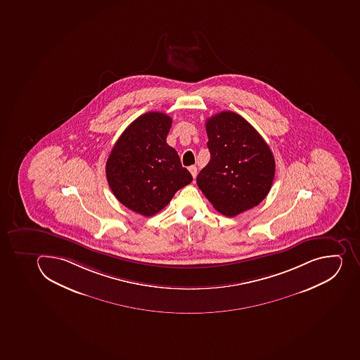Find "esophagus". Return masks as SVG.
I'll return each instance as SVG.
<instances>
[{
    "instance_id": "34e87169",
    "label": "esophagus",
    "mask_w": 360,
    "mask_h": 360,
    "mask_svg": "<svg viewBox=\"0 0 360 360\" xmlns=\"http://www.w3.org/2000/svg\"><path fill=\"white\" fill-rule=\"evenodd\" d=\"M189 172L191 173V175H193V178H196L197 175V167L196 166H189Z\"/></svg>"
}]
</instances>
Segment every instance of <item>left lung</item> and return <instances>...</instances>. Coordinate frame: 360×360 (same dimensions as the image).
<instances>
[{
    "label": "left lung",
    "instance_id": "1",
    "mask_svg": "<svg viewBox=\"0 0 360 360\" xmlns=\"http://www.w3.org/2000/svg\"><path fill=\"white\" fill-rule=\"evenodd\" d=\"M205 127L211 158L197 175V186L217 211L238 216L267 196L276 160L262 135L238 113H217Z\"/></svg>",
    "mask_w": 360,
    "mask_h": 360
}]
</instances>
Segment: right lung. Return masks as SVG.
<instances>
[{"label": "right lung", "instance_id": "1", "mask_svg": "<svg viewBox=\"0 0 360 360\" xmlns=\"http://www.w3.org/2000/svg\"><path fill=\"white\" fill-rule=\"evenodd\" d=\"M171 125L172 118L165 113H144L122 131L107 160L113 195L144 217L160 212L179 189L193 181L178 153L166 143Z\"/></svg>", "mask_w": 360, "mask_h": 360}]
</instances>
